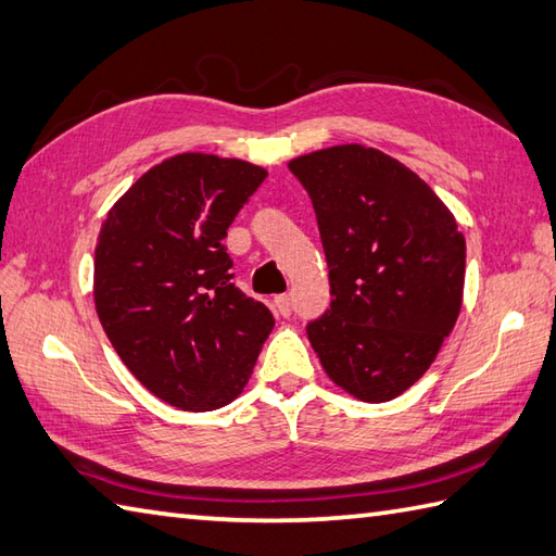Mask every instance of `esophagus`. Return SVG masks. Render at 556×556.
I'll return each mask as SVG.
<instances>
[{
    "instance_id": "34e87169",
    "label": "esophagus",
    "mask_w": 556,
    "mask_h": 556,
    "mask_svg": "<svg viewBox=\"0 0 556 556\" xmlns=\"http://www.w3.org/2000/svg\"><path fill=\"white\" fill-rule=\"evenodd\" d=\"M275 303H277V308H279L281 315H289L291 308H293V299L289 296V293H285V296H277Z\"/></svg>"
}]
</instances>
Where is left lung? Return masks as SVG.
<instances>
[{"mask_svg":"<svg viewBox=\"0 0 556 556\" xmlns=\"http://www.w3.org/2000/svg\"><path fill=\"white\" fill-rule=\"evenodd\" d=\"M289 169L313 200L332 287L305 327L317 358L361 401L404 394L456 325L464 233L416 172L375 148H325Z\"/></svg>","mask_w":556,"mask_h":556,"instance_id":"obj_1","label":"left lung"}]
</instances>
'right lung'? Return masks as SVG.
<instances>
[{
    "label": "right lung",
    "mask_w": 556,
    "mask_h": 556,
    "mask_svg": "<svg viewBox=\"0 0 556 556\" xmlns=\"http://www.w3.org/2000/svg\"><path fill=\"white\" fill-rule=\"evenodd\" d=\"M267 172L184 152L116 200L96 245L104 334L148 392L181 410H215L243 392L275 327L233 285L224 236Z\"/></svg>",
    "instance_id": "1"
}]
</instances>
